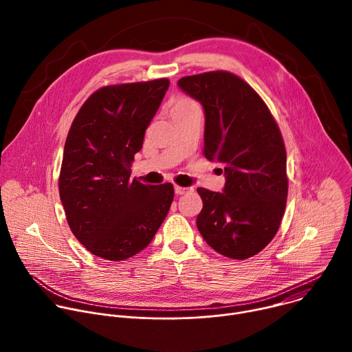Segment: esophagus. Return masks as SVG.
I'll use <instances>...</instances> for the list:
<instances>
[{
  "mask_svg": "<svg viewBox=\"0 0 352 352\" xmlns=\"http://www.w3.org/2000/svg\"><path fill=\"white\" fill-rule=\"evenodd\" d=\"M174 189H175V193H177V195H184V193L192 190V188H185V186H179V185H175Z\"/></svg>",
  "mask_w": 352,
  "mask_h": 352,
  "instance_id": "obj_1",
  "label": "esophagus"
}]
</instances>
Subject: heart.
I'll return each mask as SVG.
<instances>
[{
	"instance_id": "1",
	"label": "heart",
	"mask_w": 352,
	"mask_h": 352,
	"mask_svg": "<svg viewBox=\"0 0 352 352\" xmlns=\"http://www.w3.org/2000/svg\"><path fill=\"white\" fill-rule=\"evenodd\" d=\"M193 106H196L195 104V102H192L190 98H188V97H178L175 102H174V106H173V109H178V107H193Z\"/></svg>"
}]
</instances>
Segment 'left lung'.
Instances as JSON below:
<instances>
[{
  "mask_svg": "<svg viewBox=\"0 0 352 352\" xmlns=\"http://www.w3.org/2000/svg\"><path fill=\"white\" fill-rule=\"evenodd\" d=\"M178 86L202 103L204 156L226 174L224 192L197 188L204 202L197 230L220 255L252 258L274 238L285 210L287 153L280 128L263 98L235 74L184 76Z\"/></svg>",
  "mask_w": 352,
  "mask_h": 352,
  "instance_id": "1",
  "label": "left lung"
}]
</instances>
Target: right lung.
<instances>
[{
    "mask_svg": "<svg viewBox=\"0 0 352 352\" xmlns=\"http://www.w3.org/2000/svg\"><path fill=\"white\" fill-rule=\"evenodd\" d=\"M170 86L167 78L110 85L91 93L69 128L58 178L68 226L90 254L132 258L153 239L174 186L131 178L144 131Z\"/></svg>",
    "mask_w": 352,
    "mask_h": 352,
    "instance_id": "add662e5",
    "label": "right lung"
}]
</instances>
